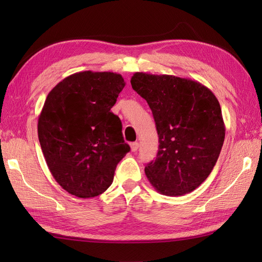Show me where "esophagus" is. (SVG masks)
I'll use <instances>...</instances> for the list:
<instances>
[{
    "instance_id": "34e87169",
    "label": "esophagus",
    "mask_w": 262,
    "mask_h": 262,
    "mask_svg": "<svg viewBox=\"0 0 262 262\" xmlns=\"http://www.w3.org/2000/svg\"><path fill=\"white\" fill-rule=\"evenodd\" d=\"M138 147H140V144H138L137 142H134V143L130 144V148H132L133 152H136L137 149H138Z\"/></svg>"
}]
</instances>
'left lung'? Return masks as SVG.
<instances>
[{"label":"left lung","instance_id":"8db88e82","mask_svg":"<svg viewBox=\"0 0 262 262\" xmlns=\"http://www.w3.org/2000/svg\"><path fill=\"white\" fill-rule=\"evenodd\" d=\"M132 86L146 100L159 135L157 159L145 166L149 183L165 196H182L207 179L220 157L225 125L219 100L202 83L136 72Z\"/></svg>","mask_w":262,"mask_h":262}]
</instances>
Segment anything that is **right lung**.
<instances>
[{
    "mask_svg": "<svg viewBox=\"0 0 262 262\" xmlns=\"http://www.w3.org/2000/svg\"><path fill=\"white\" fill-rule=\"evenodd\" d=\"M125 86L113 72H79L48 93L38 118V137L58 185L80 198L104 192L116 166L130 151L118 116L111 113Z\"/></svg>",
    "mask_w": 262,
    "mask_h": 262,
    "instance_id": "add662e5",
    "label": "right lung"
}]
</instances>
